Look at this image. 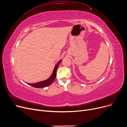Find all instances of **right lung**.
<instances>
[{"label":"right lung","mask_w":127,"mask_h":127,"mask_svg":"<svg viewBox=\"0 0 127 127\" xmlns=\"http://www.w3.org/2000/svg\"><path fill=\"white\" fill-rule=\"evenodd\" d=\"M62 61V60H60V61L58 62V63L55 65V68H54V69H53V72L52 73L51 75L47 79L45 80L42 81H40L38 82L35 83H27V84L33 86V87H34L36 88H45V87H46V86H48L51 85L52 83V82L54 81L56 77L57 70L58 67L59 65V64Z\"/></svg>","instance_id":"obj_1"}]
</instances>
